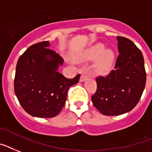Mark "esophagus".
Here are the masks:
<instances>
[{
	"label": "esophagus",
	"mask_w": 152,
	"mask_h": 152,
	"mask_svg": "<svg viewBox=\"0 0 152 152\" xmlns=\"http://www.w3.org/2000/svg\"><path fill=\"white\" fill-rule=\"evenodd\" d=\"M87 77H88V76H87V73H83L82 75H81V76H80V81H81V82L84 81L85 80H87Z\"/></svg>",
	"instance_id": "esophagus-1"
}]
</instances>
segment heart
Masks as SVG:
<instances>
[{"label": "heart", "mask_w": 152, "mask_h": 152, "mask_svg": "<svg viewBox=\"0 0 152 152\" xmlns=\"http://www.w3.org/2000/svg\"><path fill=\"white\" fill-rule=\"evenodd\" d=\"M100 57L97 62V69L99 72H106L110 69L114 60V54L111 50H104V45L97 44L88 50L86 58L94 60Z\"/></svg>", "instance_id": "heart-1"}]
</instances>
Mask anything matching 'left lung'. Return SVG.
<instances>
[{
    "instance_id": "8db88e82",
    "label": "left lung",
    "mask_w": 152,
    "mask_h": 152,
    "mask_svg": "<svg viewBox=\"0 0 152 152\" xmlns=\"http://www.w3.org/2000/svg\"><path fill=\"white\" fill-rule=\"evenodd\" d=\"M119 55L107 76L96 77L97 91L91 97L102 114L119 115L131 111L140 101L146 84L142 53L127 38L117 37Z\"/></svg>"
}]
</instances>
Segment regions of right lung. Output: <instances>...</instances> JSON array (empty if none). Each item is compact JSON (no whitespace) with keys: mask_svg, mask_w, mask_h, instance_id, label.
I'll use <instances>...</instances> for the list:
<instances>
[{"mask_svg":"<svg viewBox=\"0 0 152 152\" xmlns=\"http://www.w3.org/2000/svg\"><path fill=\"white\" fill-rule=\"evenodd\" d=\"M48 41L33 44L19 57L14 90L19 104L28 114L52 118L61 112L67 91L79 82L80 74L68 79L58 71L63 59L48 48Z\"/></svg>","mask_w":152,"mask_h":152,"instance_id":"1","label":"right lung"}]
</instances>
